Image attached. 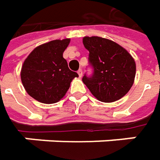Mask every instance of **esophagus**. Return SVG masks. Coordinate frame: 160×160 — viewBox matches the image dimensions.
<instances>
[{
    "instance_id": "1",
    "label": "esophagus",
    "mask_w": 160,
    "mask_h": 160,
    "mask_svg": "<svg viewBox=\"0 0 160 160\" xmlns=\"http://www.w3.org/2000/svg\"><path fill=\"white\" fill-rule=\"evenodd\" d=\"M77 74H78L79 77H82V76H83V71H82V69H79V70L77 71Z\"/></svg>"
}]
</instances>
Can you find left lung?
<instances>
[{"instance_id": "left-lung-1", "label": "left lung", "mask_w": 160, "mask_h": 160, "mask_svg": "<svg viewBox=\"0 0 160 160\" xmlns=\"http://www.w3.org/2000/svg\"><path fill=\"white\" fill-rule=\"evenodd\" d=\"M83 43L93 68L92 76L84 75L83 82L92 94L102 102L124 97L135 77L136 65L131 54L117 42L99 36H85Z\"/></svg>"}]
</instances>
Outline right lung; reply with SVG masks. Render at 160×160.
<instances>
[{
    "instance_id": "obj_1",
    "label": "right lung",
    "mask_w": 160,
    "mask_h": 160,
    "mask_svg": "<svg viewBox=\"0 0 160 160\" xmlns=\"http://www.w3.org/2000/svg\"><path fill=\"white\" fill-rule=\"evenodd\" d=\"M70 39L53 40L36 47L22 65L24 88L34 100L52 104L60 101L78 74L68 68L63 52Z\"/></svg>"
}]
</instances>
